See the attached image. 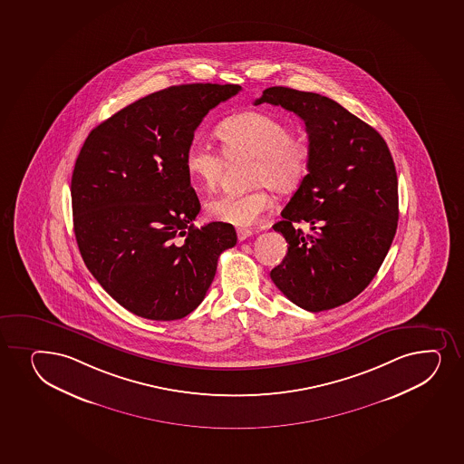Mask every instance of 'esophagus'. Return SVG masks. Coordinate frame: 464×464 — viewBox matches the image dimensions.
Wrapping results in <instances>:
<instances>
[{"label": "esophagus", "instance_id": "obj_1", "mask_svg": "<svg viewBox=\"0 0 464 464\" xmlns=\"http://www.w3.org/2000/svg\"><path fill=\"white\" fill-rule=\"evenodd\" d=\"M253 235V229L251 228H237V239L242 240L248 239Z\"/></svg>", "mask_w": 464, "mask_h": 464}]
</instances>
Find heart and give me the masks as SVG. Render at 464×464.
I'll return each mask as SVG.
<instances>
[{
    "label": "heart",
    "mask_w": 464,
    "mask_h": 464,
    "mask_svg": "<svg viewBox=\"0 0 464 464\" xmlns=\"http://www.w3.org/2000/svg\"><path fill=\"white\" fill-rule=\"evenodd\" d=\"M220 152L194 139L185 152V168L193 180L207 189L218 187L228 159H251L250 182L257 187L246 193H224L207 205L209 216L219 222L248 227L261 219L273 205L270 187L292 193L303 185L312 163V146L293 134L288 123L262 111H245L225 119L218 128Z\"/></svg>",
    "instance_id": "b5f03b06"
}]
</instances>
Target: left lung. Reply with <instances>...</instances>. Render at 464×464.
Returning <instances> with one entry per match:
<instances>
[{"label": "left lung", "instance_id": "1", "mask_svg": "<svg viewBox=\"0 0 464 464\" xmlns=\"http://www.w3.org/2000/svg\"><path fill=\"white\" fill-rule=\"evenodd\" d=\"M262 103L301 117L312 146L307 178L273 225L288 251L271 281L308 312L339 307L369 285L395 237V163L380 132L334 100L273 86L255 102ZM301 221L310 236L294 227Z\"/></svg>", "mask_w": 464, "mask_h": 464}]
</instances>
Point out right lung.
<instances>
[{"label":"right lung","instance_id":"add662e5","mask_svg":"<svg viewBox=\"0 0 464 464\" xmlns=\"http://www.w3.org/2000/svg\"><path fill=\"white\" fill-rule=\"evenodd\" d=\"M240 89H161L100 123L82 146L71 180L75 239L92 276L137 316L185 318L237 242L233 225L194 227L200 203L185 152L203 117Z\"/></svg>","mask_w":464,"mask_h":464}]
</instances>
